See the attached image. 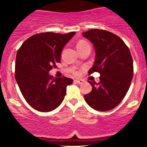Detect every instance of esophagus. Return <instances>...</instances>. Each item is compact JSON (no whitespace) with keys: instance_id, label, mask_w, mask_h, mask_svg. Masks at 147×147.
<instances>
[{"instance_id":"1","label":"esophagus","mask_w":147,"mask_h":147,"mask_svg":"<svg viewBox=\"0 0 147 147\" xmlns=\"http://www.w3.org/2000/svg\"><path fill=\"white\" fill-rule=\"evenodd\" d=\"M75 83H77L79 84H82L84 83V81L83 80H79V79H75Z\"/></svg>"}]
</instances>
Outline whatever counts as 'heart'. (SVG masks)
<instances>
[{"label":"heart","instance_id":"1","mask_svg":"<svg viewBox=\"0 0 147 147\" xmlns=\"http://www.w3.org/2000/svg\"><path fill=\"white\" fill-rule=\"evenodd\" d=\"M86 44H88V43H87L86 41H79L78 43V44H77V46H79V45H86ZM73 74L75 75H79V72L78 71H74L73 72Z\"/></svg>","mask_w":147,"mask_h":147}]
</instances>
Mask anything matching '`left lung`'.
<instances>
[{
    "mask_svg": "<svg viewBox=\"0 0 147 147\" xmlns=\"http://www.w3.org/2000/svg\"><path fill=\"white\" fill-rule=\"evenodd\" d=\"M83 36L93 44L96 53L88 75L100 74L99 83L88 81L92 89L84 99L96 111H110L122 102L131 86L133 75L131 52L122 38L106 30L92 29L83 32Z\"/></svg>",
    "mask_w": 147,
    "mask_h": 147,
    "instance_id": "8db88e82",
    "label": "left lung"
}]
</instances>
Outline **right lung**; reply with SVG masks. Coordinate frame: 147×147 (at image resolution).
I'll use <instances>...</instances> for the list:
<instances>
[{
    "instance_id": "add662e5",
    "label": "right lung",
    "mask_w": 147,
    "mask_h": 147,
    "mask_svg": "<svg viewBox=\"0 0 147 147\" xmlns=\"http://www.w3.org/2000/svg\"><path fill=\"white\" fill-rule=\"evenodd\" d=\"M75 34L43 32L30 36L18 49L15 79L26 102L35 110L50 112L63 102L72 79L54 78L49 71L61 61L63 47Z\"/></svg>"
}]
</instances>
